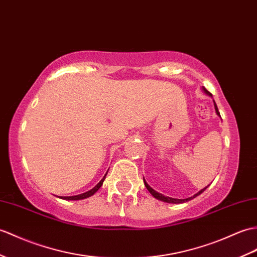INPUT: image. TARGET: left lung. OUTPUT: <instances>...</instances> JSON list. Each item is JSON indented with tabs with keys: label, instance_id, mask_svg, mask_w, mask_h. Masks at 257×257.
<instances>
[{
	"label": "left lung",
	"instance_id": "8db88e82",
	"mask_svg": "<svg viewBox=\"0 0 257 257\" xmlns=\"http://www.w3.org/2000/svg\"><path fill=\"white\" fill-rule=\"evenodd\" d=\"M202 89H204V92H205L207 95H209V96H212L211 93L208 92L205 87H202ZM213 104H214V109H216L217 115H218V116H220V112H219V110H218V107H217V105H216V101H214V100H213ZM143 182H145V185H146L147 189L149 190V192H150V194L154 197V198H157V199H159V200H161V201H164V202H170V204H182V202H186V201H188V200H192L193 198H195V197H197L198 195H200L202 192H205V189L208 187V186H207V187H205L204 189L199 190L198 193L195 194V195H194V196H192V197H189V198H186V199H176V198H171V197H166V196H164V195H162V194H160V193L156 192V190L152 189L150 186H149V185H148V183L146 182L145 178H143Z\"/></svg>",
	"mask_w": 257,
	"mask_h": 257
}]
</instances>
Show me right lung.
Returning a JSON list of instances; mask_svg holds the SVG:
<instances>
[{
  "instance_id": "right-lung-1",
  "label": "right lung",
  "mask_w": 257,
  "mask_h": 257,
  "mask_svg": "<svg viewBox=\"0 0 257 257\" xmlns=\"http://www.w3.org/2000/svg\"><path fill=\"white\" fill-rule=\"evenodd\" d=\"M106 175H107V173H106V174L104 175V177L101 178L100 182H99V183L96 185V186H95L94 188H92L91 190H88V192H86V193H83V194H80V195H76V196L60 197V198H61V199H67V200H80V199H85V198H87V197H91L92 195H94L95 193H96L97 190L100 188L101 185H103V183H104V180H105Z\"/></svg>"
}]
</instances>
